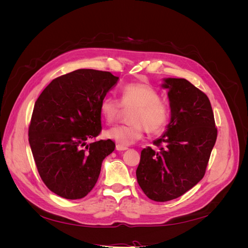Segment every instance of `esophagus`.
Wrapping results in <instances>:
<instances>
[{"label": "esophagus", "mask_w": 248, "mask_h": 248, "mask_svg": "<svg viewBox=\"0 0 248 248\" xmlns=\"http://www.w3.org/2000/svg\"><path fill=\"white\" fill-rule=\"evenodd\" d=\"M128 148L127 147H124V146H120V145H117L116 146V150L117 151H125V150H127Z\"/></svg>", "instance_id": "obj_1"}]
</instances>
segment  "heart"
Returning <instances> with one entry per match:
<instances>
[{"instance_id":"b5f03b06","label":"heart","mask_w":248,"mask_h":248,"mask_svg":"<svg viewBox=\"0 0 248 248\" xmlns=\"http://www.w3.org/2000/svg\"><path fill=\"white\" fill-rule=\"evenodd\" d=\"M131 110L128 125L112 127L104 137L120 146H129L142 138L145 129L151 134L161 133L170 122V109L160 100V94L147 82H131L123 87L121 101L106 96L100 102V112L107 123L116 122L123 110Z\"/></svg>"}]
</instances>
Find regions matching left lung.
Wrapping results in <instances>:
<instances>
[{"mask_svg": "<svg viewBox=\"0 0 248 248\" xmlns=\"http://www.w3.org/2000/svg\"><path fill=\"white\" fill-rule=\"evenodd\" d=\"M170 107L167 131L145 148L137 169L138 183L155 202L181 197L204 177L217 138L207 95L185 78H166Z\"/></svg>", "mask_w": 248, "mask_h": 248, "instance_id": "left-lung-1", "label": "left lung"}]
</instances>
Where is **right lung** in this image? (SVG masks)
Instances as JSON below:
<instances>
[{"label": "right lung", "mask_w": 248, "mask_h": 248, "mask_svg": "<svg viewBox=\"0 0 248 248\" xmlns=\"http://www.w3.org/2000/svg\"><path fill=\"white\" fill-rule=\"evenodd\" d=\"M118 79L108 71L78 69L52 79L36 100L29 142L43 183L59 197L85 198L115 150L111 140H87L101 132L100 102Z\"/></svg>", "instance_id": "obj_1"}]
</instances>
